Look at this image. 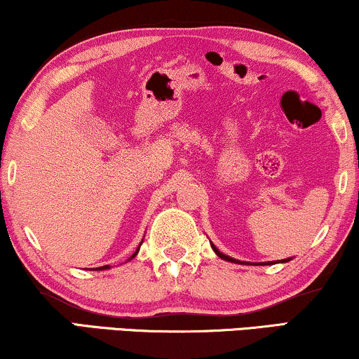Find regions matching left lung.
Wrapping results in <instances>:
<instances>
[{
	"label": "left lung",
	"instance_id": "1",
	"mask_svg": "<svg viewBox=\"0 0 359 359\" xmlns=\"http://www.w3.org/2000/svg\"><path fill=\"white\" fill-rule=\"evenodd\" d=\"M212 250H214V252H215V253H217V257H220V258H222V259H227V262H232V263H238V262H237V259H233V258H230V257H227V255L220 253V252H219V250L214 247V245H212ZM263 264H264V263H263ZM266 264H269V263H266Z\"/></svg>",
	"mask_w": 359,
	"mask_h": 359
}]
</instances>
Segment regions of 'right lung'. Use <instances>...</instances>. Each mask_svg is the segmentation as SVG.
I'll use <instances>...</instances> for the list:
<instances>
[{
    "instance_id": "obj_1",
    "label": "right lung",
    "mask_w": 359,
    "mask_h": 359,
    "mask_svg": "<svg viewBox=\"0 0 359 359\" xmlns=\"http://www.w3.org/2000/svg\"><path fill=\"white\" fill-rule=\"evenodd\" d=\"M139 248H140V247H139ZM139 248H137V252H135L134 255H132V258H134V257H135V255H137V253H139ZM107 268H109V266H101V268H96V269H107Z\"/></svg>"
}]
</instances>
